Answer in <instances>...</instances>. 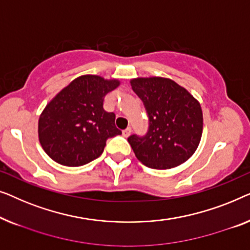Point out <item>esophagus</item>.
<instances>
[{"mask_svg":"<svg viewBox=\"0 0 250 250\" xmlns=\"http://www.w3.org/2000/svg\"><path fill=\"white\" fill-rule=\"evenodd\" d=\"M131 131H132L131 128H130V126H128V128H125L124 131H122V133H124L125 137H129L130 135H131Z\"/></svg>","mask_w":250,"mask_h":250,"instance_id":"obj_1","label":"esophagus"}]
</instances>
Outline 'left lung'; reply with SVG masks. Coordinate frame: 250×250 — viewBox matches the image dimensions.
I'll use <instances>...</instances> for the list:
<instances>
[{
    "instance_id": "obj_1",
    "label": "left lung",
    "mask_w": 250,
    "mask_h": 250,
    "mask_svg": "<svg viewBox=\"0 0 250 250\" xmlns=\"http://www.w3.org/2000/svg\"><path fill=\"white\" fill-rule=\"evenodd\" d=\"M130 83L143 101L149 122L145 136L131 135L128 138L137 159L156 170L185 163L196 152L202 138L199 102L167 78H136Z\"/></svg>"
}]
</instances>
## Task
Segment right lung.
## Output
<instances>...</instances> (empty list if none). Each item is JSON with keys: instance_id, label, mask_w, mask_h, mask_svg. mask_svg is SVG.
Masks as SVG:
<instances>
[{"instance_id": "obj_1", "label": "right lung", "mask_w": 250, "mask_h": 250, "mask_svg": "<svg viewBox=\"0 0 250 250\" xmlns=\"http://www.w3.org/2000/svg\"><path fill=\"white\" fill-rule=\"evenodd\" d=\"M120 85L100 76L78 77L46 105L38 121V138L56 163L82 167L100 157L106 140L121 135L115 114L103 108L105 95Z\"/></svg>"}]
</instances>
